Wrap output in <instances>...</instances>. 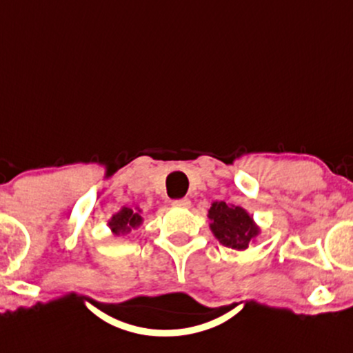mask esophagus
Listing matches in <instances>:
<instances>
[{
    "mask_svg": "<svg viewBox=\"0 0 353 353\" xmlns=\"http://www.w3.org/2000/svg\"><path fill=\"white\" fill-rule=\"evenodd\" d=\"M190 204H192V201L188 198H181V199H174V201H172V206L182 208V209L190 208Z\"/></svg>",
    "mask_w": 353,
    "mask_h": 353,
    "instance_id": "obj_1",
    "label": "esophagus"
}]
</instances>
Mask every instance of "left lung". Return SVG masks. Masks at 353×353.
Segmentation results:
<instances>
[{"mask_svg": "<svg viewBox=\"0 0 353 353\" xmlns=\"http://www.w3.org/2000/svg\"><path fill=\"white\" fill-rule=\"evenodd\" d=\"M209 219L212 220L210 230L215 238L231 249H247L252 239L259 234L254 220L243 208L230 206L225 201L212 203L209 209Z\"/></svg>", "mask_w": 353, "mask_h": 353, "instance_id": "obj_1", "label": "left lung"}]
</instances>
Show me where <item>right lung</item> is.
<instances>
[{
  "mask_svg": "<svg viewBox=\"0 0 353 353\" xmlns=\"http://www.w3.org/2000/svg\"><path fill=\"white\" fill-rule=\"evenodd\" d=\"M141 222H143V217H141L139 210L123 208L110 219L109 227L114 231V234H123L128 233L131 228L139 227Z\"/></svg>",
  "mask_w": 353,
  "mask_h": 353,
  "instance_id": "add662e5",
  "label": "right lung"
}]
</instances>
